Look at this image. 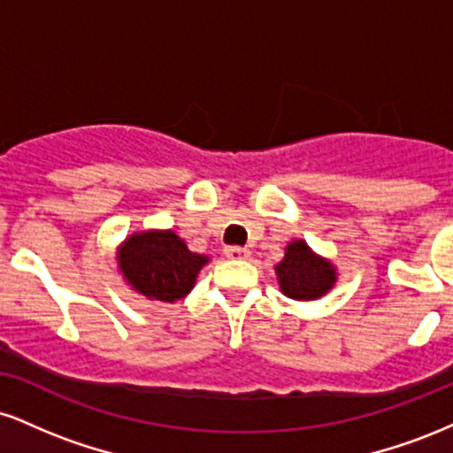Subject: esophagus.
I'll list each match as a JSON object with an SVG mask.
<instances>
[{
	"instance_id": "obj_1",
	"label": "esophagus",
	"mask_w": 453,
	"mask_h": 453,
	"mask_svg": "<svg viewBox=\"0 0 453 453\" xmlns=\"http://www.w3.org/2000/svg\"><path fill=\"white\" fill-rule=\"evenodd\" d=\"M226 256L230 259H247L249 249L244 247H226Z\"/></svg>"
}]
</instances>
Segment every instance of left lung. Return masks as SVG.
I'll list each match as a JSON object with an SVG mask.
<instances>
[{
	"label": "left lung",
	"instance_id": "8db88e82",
	"mask_svg": "<svg viewBox=\"0 0 453 453\" xmlns=\"http://www.w3.org/2000/svg\"><path fill=\"white\" fill-rule=\"evenodd\" d=\"M274 270L280 292L294 300H317L336 283L334 264L317 256L304 241L289 242Z\"/></svg>",
	"mask_w": 453,
	"mask_h": 453
}]
</instances>
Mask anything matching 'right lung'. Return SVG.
Instances as JSON below:
<instances>
[{"label": "right lung", "mask_w": 453, "mask_h": 453, "mask_svg": "<svg viewBox=\"0 0 453 453\" xmlns=\"http://www.w3.org/2000/svg\"><path fill=\"white\" fill-rule=\"evenodd\" d=\"M123 279L149 300L176 303L194 289L196 277L209 257L187 249L173 230L136 232L117 251Z\"/></svg>", "instance_id": "1"}]
</instances>
